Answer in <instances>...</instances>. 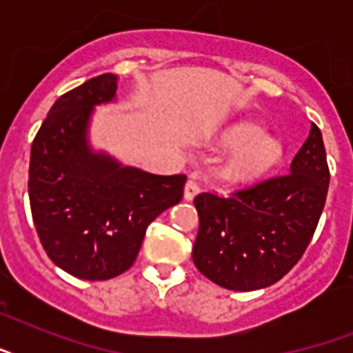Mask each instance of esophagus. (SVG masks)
I'll list each match as a JSON object with an SVG mask.
<instances>
[{"label": "esophagus", "instance_id": "34e87169", "mask_svg": "<svg viewBox=\"0 0 353 353\" xmlns=\"http://www.w3.org/2000/svg\"><path fill=\"white\" fill-rule=\"evenodd\" d=\"M198 192H199L198 183L194 181V179H188L187 185H185V199H187V201H192V199L198 196Z\"/></svg>", "mask_w": 353, "mask_h": 353}]
</instances>
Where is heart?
I'll return each mask as SVG.
<instances>
[{"label": "heart", "instance_id": "1", "mask_svg": "<svg viewBox=\"0 0 353 353\" xmlns=\"http://www.w3.org/2000/svg\"><path fill=\"white\" fill-rule=\"evenodd\" d=\"M220 144L236 148L221 168L225 179L232 183L258 181L273 172L285 157L284 143L251 121L236 122L223 130Z\"/></svg>", "mask_w": 353, "mask_h": 353}]
</instances>
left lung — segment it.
I'll return each mask as SVG.
<instances>
[{"label":"left lung","instance_id":"obj_1","mask_svg":"<svg viewBox=\"0 0 353 353\" xmlns=\"http://www.w3.org/2000/svg\"><path fill=\"white\" fill-rule=\"evenodd\" d=\"M330 170L323 133L312 124L290 174L231 196L203 192L192 260L199 273L232 291L279 282L310 245L328 194Z\"/></svg>","mask_w":353,"mask_h":353}]
</instances>
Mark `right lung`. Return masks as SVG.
I'll return each mask as SVG.
<instances>
[{
  "instance_id": "obj_1",
  "label": "right lung",
  "mask_w": 353,
  "mask_h": 353,
  "mask_svg": "<svg viewBox=\"0 0 353 353\" xmlns=\"http://www.w3.org/2000/svg\"><path fill=\"white\" fill-rule=\"evenodd\" d=\"M117 74L88 80L58 99L30 146L29 199L47 256L82 280L132 268L146 227L183 198L185 174L124 166L90 143L95 106L117 97Z\"/></svg>"
}]
</instances>
